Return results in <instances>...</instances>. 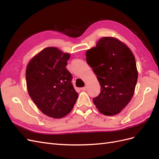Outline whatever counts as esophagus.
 Returning <instances> with one entry per match:
<instances>
[{
	"mask_svg": "<svg viewBox=\"0 0 159 159\" xmlns=\"http://www.w3.org/2000/svg\"><path fill=\"white\" fill-rule=\"evenodd\" d=\"M87 89V86H85V87H84L83 88H81V90H82V91H86Z\"/></svg>",
	"mask_w": 159,
	"mask_h": 159,
	"instance_id": "34e87169",
	"label": "esophagus"
}]
</instances>
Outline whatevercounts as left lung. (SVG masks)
I'll return each instance as SVG.
<instances>
[{
    "label": "left lung",
    "instance_id": "1",
    "mask_svg": "<svg viewBox=\"0 0 159 159\" xmlns=\"http://www.w3.org/2000/svg\"><path fill=\"white\" fill-rule=\"evenodd\" d=\"M87 62L101 86L93 101L105 116L119 113L131 100L138 80L134 56L129 48L115 38L104 37L86 52Z\"/></svg>",
    "mask_w": 159,
    "mask_h": 159
}]
</instances>
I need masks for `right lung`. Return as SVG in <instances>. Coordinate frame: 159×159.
I'll return each mask as SVG.
<instances>
[{
    "mask_svg": "<svg viewBox=\"0 0 159 159\" xmlns=\"http://www.w3.org/2000/svg\"><path fill=\"white\" fill-rule=\"evenodd\" d=\"M70 54L48 47L27 64L26 83L31 99L45 115L62 118L70 113L79 94L66 66Z\"/></svg>",
    "mask_w": 159,
    "mask_h": 159,
    "instance_id": "right-lung-1",
    "label": "right lung"
}]
</instances>
